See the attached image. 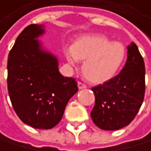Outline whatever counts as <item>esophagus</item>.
I'll use <instances>...</instances> for the list:
<instances>
[{
  "mask_svg": "<svg viewBox=\"0 0 151 151\" xmlns=\"http://www.w3.org/2000/svg\"><path fill=\"white\" fill-rule=\"evenodd\" d=\"M77 86H78V88H79V89H83V88H87V86H86L84 83H81V82H78V83H77Z\"/></svg>",
  "mask_w": 151,
  "mask_h": 151,
  "instance_id": "1",
  "label": "esophagus"
}]
</instances>
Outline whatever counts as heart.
<instances>
[{
  "instance_id": "1",
  "label": "heart",
  "mask_w": 151,
  "mask_h": 151,
  "mask_svg": "<svg viewBox=\"0 0 151 151\" xmlns=\"http://www.w3.org/2000/svg\"><path fill=\"white\" fill-rule=\"evenodd\" d=\"M64 54L68 62L76 65L84 61L82 70L85 78L92 83H104L112 79L123 66L126 47L120 42H111L104 35H87L78 38Z\"/></svg>"
}]
</instances>
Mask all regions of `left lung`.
<instances>
[{
    "label": "left lung",
    "mask_w": 151,
    "mask_h": 151,
    "mask_svg": "<svg viewBox=\"0 0 151 151\" xmlns=\"http://www.w3.org/2000/svg\"><path fill=\"white\" fill-rule=\"evenodd\" d=\"M127 48V61L122 71L109 81L92 88L96 103L90 116L94 123L104 130H116L129 125L143 102L144 62L134 42Z\"/></svg>",
    "instance_id": "left-lung-1"
}]
</instances>
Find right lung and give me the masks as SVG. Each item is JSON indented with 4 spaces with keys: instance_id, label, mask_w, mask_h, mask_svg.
I'll return each mask as SVG.
<instances>
[{
    "instance_id": "add662e5",
    "label": "right lung",
    "mask_w": 151,
    "mask_h": 151,
    "mask_svg": "<svg viewBox=\"0 0 151 151\" xmlns=\"http://www.w3.org/2000/svg\"><path fill=\"white\" fill-rule=\"evenodd\" d=\"M44 33V25L31 24L17 37L8 59V89L23 123L48 129L61 121L78 88L75 78L60 74L57 58L38 40Z\"/></svg>"
}]
</instances>
